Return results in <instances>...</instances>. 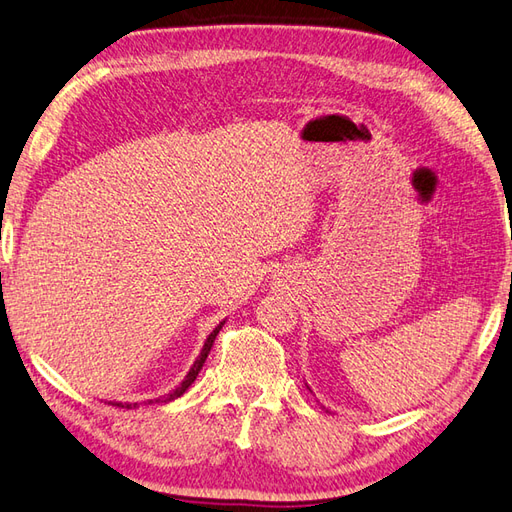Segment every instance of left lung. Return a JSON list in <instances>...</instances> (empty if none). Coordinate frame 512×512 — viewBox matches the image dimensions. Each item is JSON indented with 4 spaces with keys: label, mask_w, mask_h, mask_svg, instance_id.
Listing matches in <instances>:
<instances>
[{
    "label": "left lung",
    "mask_w": 512,
    "mask_h": 512,
    "mask_svg": "<svg viewBox=\"0 0 512 512\" xmlns=\"http://www.w3.org/2000/svg\"><path fill=\"white\" fill-rule=\"evenodd\" d=\"M306 388H309V385H306Z\"/></svg>",
    "instance_id": "1"
}]
</instances>
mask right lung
Instances as JSON below:
<instances>
[{"label":"right lung","mask_w":512,"mask_h":512,"mask_svg":"<svg viewBox=\"0 0 512 512\" xmlns=\"http://www.w3.org/2000/svg\"><path fill=\"white\" fill-rule=\"evenodd\" d=\"M223 324H225V320L214 328V331L208 335V339L206 342H203V348H201V352H199V357L195 359V363H192L190 366V370H188V374L184 377V381H181L175 390H170L166 396H160V399H149V401H144V403H170V401H175V399H179L181 394H184L192 383H195V379L199 377V372H201V368H203V363H206V359H208V355H210V348H212V344H214V339H217V335H219V331L223 328ZM111 405H118V407H127V410H135V407H138V403H120V401H109Z\"/></svg>","instance_id":"obj_1"}]
</instances>
